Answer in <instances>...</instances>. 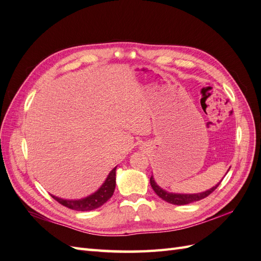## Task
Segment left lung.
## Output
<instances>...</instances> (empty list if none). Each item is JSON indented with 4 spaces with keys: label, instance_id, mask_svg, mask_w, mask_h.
Listing matches in <instances>:
<instances>
[{
    "label": "left lung",
    "instance_id": "obj_1",
    "mask_svg": "<svg viewBox=\"0 0 261 261\" xmlns=\"http://www.w3.org/2000/svg\"><path fill=\"white\" fill-rule=\"evenodd\" d=\"M220 183H221V181H220ZM220 183H218L216 186H213L212 188L208 189V191L202 192V193H198V194H174V193H168L167 191H164V189H162L160 186H158L153 176L150 177V185H151L154 193L158 196H159L160 198H162L164 201H167L169 203H173V204H178V206H181V204L191 203V202H194V201H198V200L206 198L207 196H209L211 193L216 191V188L220 185Z\"/></svg>",
    "mask_w": 261,
    "mask_h": 261
}]
</instances>
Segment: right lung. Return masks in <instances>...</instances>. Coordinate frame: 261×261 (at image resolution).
<instances>
[{
  "instance_id": "right-lung-1",
  "label": "right lung",
  "mask_w": 261,
  "mask_h": 261,
  "mask_svg": "<svg viewBox=\"0 0 261 261\" xmlns=\"http://www.w3.org/2000/svg\"><path fill=\"white\" fill-rule=\"evenodd\" d=\"M115 170H116V167L109 173V175L106 178L105 183L101 185V187L96 193L87 196V197H85V198L77 199V200H69V199L59 198V197H55L53 195H51V196L58 202H60L61 204H63V206L66 208H69V209L77 210V211H90V210L97 209V208L101 207L102 204H105L110 198H111L113 193H114L115 184H116Z\"/></svg>"
}]
</instances>
